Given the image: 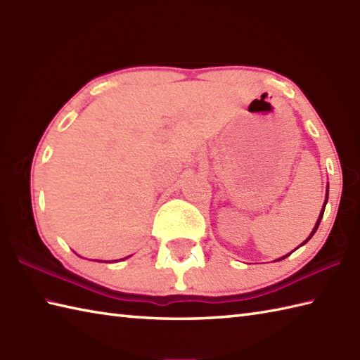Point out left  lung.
<instances>
[{
  "label": "left lung",
  "instance_id": "obj_1",
  "mask_svg": "<svg viewBox=\"0 0 360 360\" xmlns=\"http://www.w3.org/2000/svg\"><path fill=\"white\" fill-rule=\"evenodd\" d=\"M326 202H328V187H326V198H325V204H323V209H322V212H320V215H319V219H317V223H316L314 229H312V232H311V235L308 236V238H307V240H304V241H303V243L300 244V246H303V244H304V243H308V241L311 240V236L316 233V231H317V227H319V224H320V219H322V217H323V212H325V205H326ZM300 246H298V248H300ZM286 257H288V255H285V257H281V258H278V259H285Z\"/></svg>",
  "mask_w": 360,
  "mask_h": 360
}]
</instances>
